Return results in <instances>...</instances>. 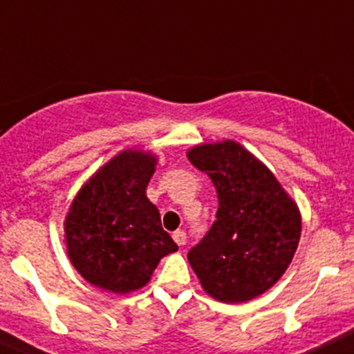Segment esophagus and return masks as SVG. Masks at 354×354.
Wrapping results in <instances>:
<instances>
[{
    "mask_svg": "<svg viewBox=\"0 0 354 354\" xmlns=\"http://www.w3.org/2000/svg\"><path fill=\"white\" fill-rule=\"evenodd\" d=\"M171 236H174V241L177 245H179V247H183V245H186V233H184V231H175L174 234H171Z\"/></svg>",
    "mask_w": 354,
    "mask_h": 354,
    "instance_id": "obj_1",
    "label": "esophagus"
}]
</instances>
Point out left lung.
Instances as JSON below:
<instances>
[{
	"label": "left lung",
	"instance_id": "1",
	"mask_svg": "<svg viewBox=\"0 0 354 354\" xmlns=\"http://www.w3.org/2000/svg\"><path fill=\"white\" fill-rule=\"evenodd\" d=\"M187 158L217 189L215 222L187 254L208 295L236 304L280 280L297 250L301 214L264 163L234 140L201 144Z\"/></svg>",
	"mask_w": 354,
	"mask_h": 354
}]
</instances>
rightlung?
Here are the masks:
<instances>
[{
	"mask_svg": "<svg viewBox=\"0 0 354 354\" xmlns=\"http://www.w3.org/2000/svg\"><path fill=\"white\" fill-rule=\"evenodd\" d=\"M156 156L127 149L85 183L64 221L67 255L88 283L113 292L139 290L161 257L177 245L161 227L146 187Z\"/></svg>",
	"mask_w": 354,
	"mask_h": 354,
	"instance_id": "obj_1",
	"label": "right lung"
}]
</instances>
